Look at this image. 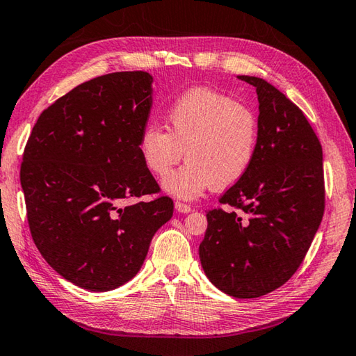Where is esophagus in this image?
Returning a JSON list of instances; mask_svg holds the SVG:
<instances>
[{
	"mask_svg": "<svg viewBox=\"0 0 356 356\" xmlns=\"http://www.w3.org/2000/svg\"><path fill=\"white\" fill-rule=\"evenodd\" d=\"M175 209H177L178 212H181V213H187V212L192 211V207H191L189 204L181 203V201H175Z\"/></svg>",
	"mask_w": 356,
	"mask_h": 356,
	"instance_id": "obj_1",
	"label": "esophagus"
}]
</instances>
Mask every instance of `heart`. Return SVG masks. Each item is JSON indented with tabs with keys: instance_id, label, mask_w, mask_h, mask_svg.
Returning a JSON list of instances; mask_svg holds the SVG:
<instances>
[{
	"instance_id": "1",
	"label": "heart",
	"mask_w": 356,
	"mask_h": 356,
	"mask_svg": "<svg viewBox=\"0 0 356 356\" xmlns=\"http://www.w3.org/2000/svg\"><path fill=\"white\" fill-rule=\"evenodd\" d=\"M167 130L149 122L139 133L145 169L165 177L184 155L187 163L163 181L170 195L195 200L211 186L226 189L251 170L257 158L260 124L248 105L209 88H193L173 100Z\"/></svg>"
}]
</instances>
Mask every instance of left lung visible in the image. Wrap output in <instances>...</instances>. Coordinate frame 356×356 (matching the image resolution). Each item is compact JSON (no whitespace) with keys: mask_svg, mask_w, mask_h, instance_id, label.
Returning a JSON list of instances; mask_svg holds the SVG:
<instances>
[{"mask_svg":"<svg viewBox=\"0 0 356 356\" xmlns=\"http://www.w3.org/2000/svg\"><path fill=\"white\" fill-rule=\"evenodd\" d=\"M260 140L251 170L206 213L200 260L207 279L232 298H260L282 286L302 264L324 216L323 147L304 113L260 77Z\"/></svg>","mask_w":356,"mask_h":356,"instance_id":"obj_1","label":"left lung"}]
</instances>
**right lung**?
Listing matches in <instances>:
<instances>
[{
    "instance_id": "add662e5",
    "label": "right lung",
    "mask_w": 356,
    "mask_h": 356,
    "mask_svg": "<svg viewBox=\"0 0 356 356\" xmlns=\"http://www.w3.org/2000/svg\"><path fill=\"white\" fill-rule=\"evenodd\" d=\"M153 77L105 74L76 86L40 115L19 181L33 243L60 276L110 291L143 266L150 241L173 216L138 152L152 108Z\"/></svg>"
}]
</instances>
